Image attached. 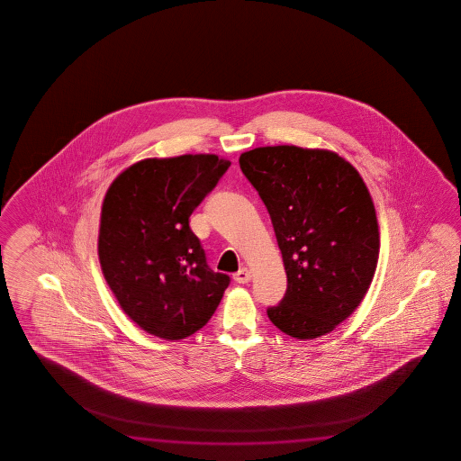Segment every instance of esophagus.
<instances>
[{
	"label": "esophagus",
	"mask_w": 461,
	"mask_h": 461,
	"mask_svg": "<svg viewBox=\"0 0 461 461\" xmlns=\"http://www.w3.org/2000/svg\"><path fill=\"white\" fill-rule=\"evenodd\" d=\"M235 282H239V284H247V282H250L251 279V271L249 267H242L240 271H237L234 274Z\"/></svg>",
	"instance_id": "34e87169"
}]
</instances>
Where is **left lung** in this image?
<instances>
[{"label":"left lung","instance_id":"1","mask_svg":"<svg viewBox=\"0 0 461 461\" xmlns=\"http://www.w3.org/2000/svg\"><path fill=\"white\" fill-rule=\"evenodd\" d=\"M239 163L271 216L287 274L269 320L300 340L326 336L358 308L375 277L381 240L365 180L330 149L259 147Z\"/></svg>","mask_w":461,"mask_h":461}]
</instances>
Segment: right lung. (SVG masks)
Masks as SVG:
<instances>
[{
  "label": "right lung",
  "mask_w": 461,
  "mask_h": 461,
  "mask_svg": "<svg viewBox=\"0 0 461 461\" xmlns=\"http://www.w3.org/2000/svg\"><path fill=\"white\" fill-rule=\"evenodd\" d=\"M229 166L216 155L147 158L121 172L104 195L103 276L122 312L151 336H192L211 320L230 282L211 271L188 226Z\"/></svg>",
  "instance_id": "right-lung-1"
}]
</instances>
